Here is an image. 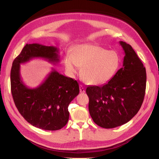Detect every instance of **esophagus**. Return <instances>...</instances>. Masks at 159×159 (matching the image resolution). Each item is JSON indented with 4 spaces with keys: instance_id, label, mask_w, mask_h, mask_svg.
<instances>
[{
    "instance_id": "esophagus-1",
    "label": "esophagus",
    "mask_w": 159,
    "mask_h": 159,
    "mask_svg": "<svg viewBox=\"0 0 159 159\" xmlns=\"http://www.w3.org/2000/svg\"><path fill=\"white\" fill-rule=\"evenodd\" d=\"M80 93H84L85 92V89L84 87L81 85H80Z\"/></svg>"
}]
</instances>
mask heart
<instances>
[{"mask_svg":"<svg viewBox=\"0 0 159 159\" xmlns=\"http://www.w3.org/2000/svg\"><path fill=\"white\" fill-rule=\"evenodd\" d=\"M117 52L107 50L95 44L79 45L66 52L64 56L65 68L70 75L78 73L83 67L84 80L89 84L107 83L116 73L120 64Z\"/></svg>","mask_w":159,"mask_h":159,"instance_id":"obj_1","label":"heart"}]
</instances>
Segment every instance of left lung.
Returning <instances> with one entry per match:
<instances>
[{"label": "left lung", "mask_w": 159, "mask_h": 159, "mask_svg": "<svg viewBox=\"0 0 159 159\" xmlns=\"http://www.w3.org/2000/svg\"><path fill=\"white\" fill-rule=\"evenodd\" d=\"M123 68L102 86H88L89 111L101 127L115 128L129 121L140 109L146 89V70L131 45L120 41Z\"/></svg>", "instance_id": "left-lung-1"}]
</instances>
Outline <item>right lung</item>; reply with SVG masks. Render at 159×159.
Returning a JSON list of instances; mask_svg holds the SVG:
<instances>
[{
  "label": "right lung",
  "instance_id": "obj_1",
  "mask_svg": "<svg viewBox=\"0 0 159 159\" xmlns=\"http://www.w3.org/2000/svg\"><path fill=\"white\" fill-rule=\"evenodd\" d=\"M58 52L54 46L26 44L13 61L11 71V92L19 113L32 125L48 131L61 129L68 123L69 104L79 94V84L52 68L44 82L29 88L21 80L20 64L39 57L55 64L60 61Z\"/></svg>",
  "mask_w": 159,
  "mask_h": 159
}]
</instances>
